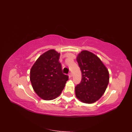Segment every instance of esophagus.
<instances>
[{
	"label": "esophagus",
	"mask_w": 132,
	"mask_h": 132,
	"mask_svg": "<svg viewBox=\"0 0 132 132\" xmlns=\"http://www.w3.org/2000/svg\"><path fill=\"white\" fill-rule=\"evenodd\" d=\"M69 76L70 77H72V74L71 73V72H70V73H69Z\"/></svg>",
	"instance_id": "esophagus-1"
}]
</instances>
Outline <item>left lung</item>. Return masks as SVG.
Masks as SVG:
<instances>
[{
    "instance_id": "obj_1",
    "label": "left lung",
    "mask_w": 132,
    "mask_h": 132,
    "mask_svg": "<svg viewBox=\"0 0 132 132\" xmlns=\"http://www.w3.org/2000/svg\"><path fill=\"white\" fill-rule=\"evenodd\" d=\"M77 61L81 72V80L75 87L76 96L83 103H95L106 90L109 81V71L100 59L88 51L79 53Z\"/></svg>"
}]
</instances>
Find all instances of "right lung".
<instances>
[{
	"label": "right lung",
	"instance_id": "add662e5",
	"mask_svg": "<svg viewBox=\"0 0 132 132\" xmlns=\"http://www.w3.org/2000/svg\"><path fill=\"white\" fill-rule=\"evenodd\" d=\"M60 54L50 50L40 56L32 66L30 80L36 94L44 100L56 98L64 89L68 76L64 75L59 62Z\"/></svg>",
	"mask_w": 132,
	"mask_h": 132
}]
</instances>
